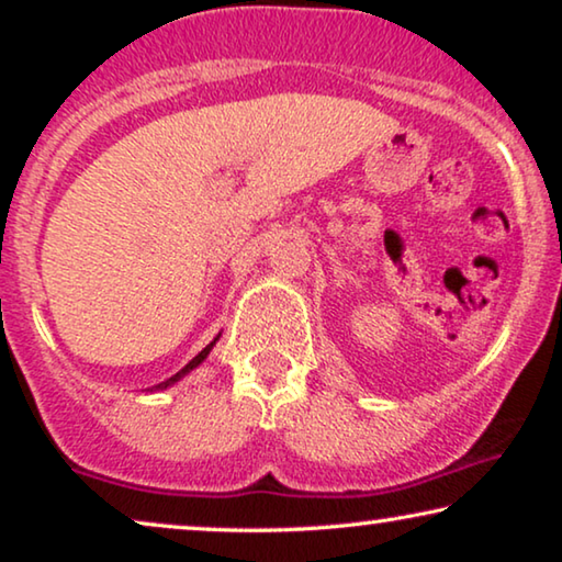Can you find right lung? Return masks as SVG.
I'll return each mask as SVG.
<instances>
[{
	"label": "right lung",
	"mask_w": 562,
	"mask_h": 562,
	"mask_svg": "<svg viewBox=\"0 0 562 562\" xmlns=\"http://www.w3.org/2000/svg\"><path fill=\"white\" fill-rule=\"evenodd\" d=\"M217 340H220V335H217V337H214V340H212L210 345H206V348H204L202 352H199V356H194V358H191V360H189V363H187V366H183L179 373H176V375H171V379H166L164 383H158V386H153L150 391H164V389H168V386H173V383H176V381H181V379H183V375H189L191 371H194V368H196V366H202V363H204V358H206V356H210V352H212V348H214V345H217Z\"/></svg>",
	"instance_id": "1"
}]
</instances>
